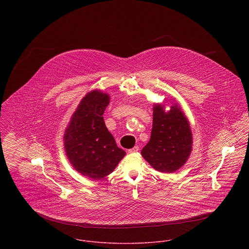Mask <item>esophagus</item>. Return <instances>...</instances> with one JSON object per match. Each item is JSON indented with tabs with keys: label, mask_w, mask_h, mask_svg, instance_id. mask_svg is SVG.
<instances>
[{
	"label": "esophagus",
	"mask_w": 249,
	"mask_h": 249,
	"mask_svg": "<svg viewBox=\"0 0 249 249\" xmlns=\"http://www.w3.org/2000/svg\"><path fill=\"white\" fill-rule=\"evenodd\" d=\"M139 150V146H134V147H132V148H129L128 150H127V152L128 153H134V152H137Z\"/></svg>",
	"instance_id": "esophagus-1"
}]
</instances>
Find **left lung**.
<instances>
[{"mask_svg": "<svg viewBox=\"0 0 249 249\" xmlns=\"http://www.w3.org/2000/svg\"><path fill=\"white\" fill-rule=\"evenodd\" d=\"M152 121L150 140L141 151L142 157L160 173H175L186 163L192 151L189 121L178 104L168 112L164 105H154Z\"/></svg>", "mask_w": 249, "mask_h": 249, "instance_id": "obj_1", "label": "left lung"}]
</instances>
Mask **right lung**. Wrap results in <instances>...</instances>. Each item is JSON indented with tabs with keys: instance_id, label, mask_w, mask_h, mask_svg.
<instances>
[{
	"instance_id": "1",
	"label": "right lung",
	"mask_w": 249,
	"mask_h": 249,
	"mask_svg": "<svg viewBox=\"0 0 249 249\" xmlns=\"http://www.w3.org/2000/svg\"><path fill=\"white\" fill-rule=\"evenodd\" d=\"M109 102V95L100 90L86 94L64 134V148L71 166L93 179L110 175L125 155L105 124L103 114Z\"/></svg>"
}]
</instances>
